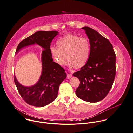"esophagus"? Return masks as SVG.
Wrapping results in <instances>:
<instances>
[{
	"label": "esophagus",
	"mask_w": 133,
	"mask_h": 133,
	"mask_svg": "<svg viewBox=\"0 0 133 133\" xmlns=\"http://www.w3.org/2000/svg\"><path fill=\"white\" fill-rule=\"evenodd\" d=\"M72 77V75H71V74H67V79H70Z\"/></svg>",
	"instance_id": "obj_1"
}]
</instances>
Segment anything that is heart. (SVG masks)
I'll return each instance as SVG.
<instances>
[{
    "instance_id": "b5f03b06",
    "label": "heart",
    "mask_w": 133,
    "mask_h": 133,
    "mask_svg": "<svg viewBox=\"0 0 133 133\" xmlns=\"http://www.w3.org/2000/svg\"><path fill=\"white\" fill-rule=\"evenodd\" d=\"M56 46H52L50 51L54 61L60 66L68 64L70 68H80L88 62L90 54V44L86 37L67 34L59 38Z\"/></svg>"
}]
</instances>
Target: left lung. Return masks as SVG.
<instances>
[{
  "mask_svg": "<svg viewBox=\"0 0 133 133\" xmlns=\"http://www.w3.org/2000/svg\"><path fill=\"white\" fill-rule=\"evenodd\" d=\"M90 44L89 60L73 74L80 81L76 91L81 99L95 103L103 100L110 90L116 75V54L109 41L97 31L84 27Z\"/></svg>",
  "mask_w": 133,
  "mask_h": 133,
  "instance_id": "left-lung-1",
  "label": "left lung"
}]
</instances>
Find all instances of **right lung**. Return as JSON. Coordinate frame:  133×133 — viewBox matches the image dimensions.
I'll return each instance as SVG.
<instances>
[{
    "label": "right lung",
    "mask_w": 133,
    "mask_h": 133,
    "mask_svg": "<svg viewBox=\"0 0 133 133\" xmlns=\"http://www.w3.org/2000/svg\"><path fill=\"white\" fill-rule=\"evenodd\" d=\"M58 34L55 31H37L22 41L16 49V54L29 46L37 45L43 49L41 55L42 73L35 84L24 86L14 75V82L19 93L30 105L43 107L52 102L57 97L59 85L67 77L64 68L53 62L50 51L51 43Z\"/></svg>",
    "instance_id": "1"
}]
</instances>
